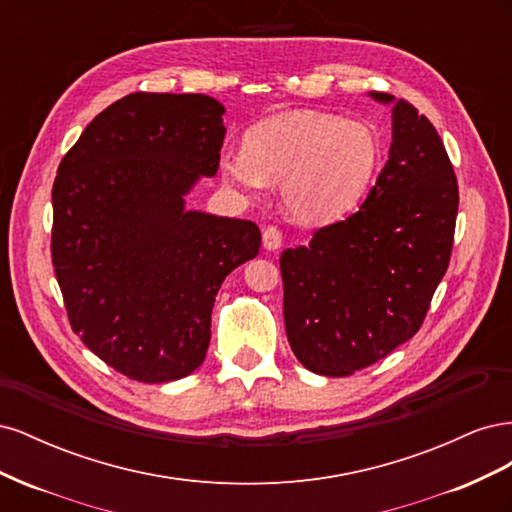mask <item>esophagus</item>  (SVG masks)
Here are the masks:
<instances>
[{
	"label": "esophagus",
	"mask_w": 512,
	"mask_h": 512,
	"mask_svg": "<svg viewBox=\"0 0 512 512\" xmlns=\"http://www.w3.org/2000/svg\"><path fill=\"white\" fill-rule=\"evenodd\" d=\"M262 245H265V250H280L282 245V232L277 226H267L262 230Z\"/></svg>",
	"instance_id": "obj_1"
}]
</instances>
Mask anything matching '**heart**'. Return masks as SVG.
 <instances>
[{"mask_svg":"<svg viewBox=\"0 0 512 512\" xmlns=\"http://www.w3.org/2000/svg\"><path fill=\"white\" fill-rule=\"evenodd\" d=\"M384 158L378 130L361 119L318 111L273 115L245 136V149L224 151L220 173L254 194L280 181L286 213L301 224L339 218L361 203Z\"/></svg>","mask_w":512,"mask_h":512,"instance_id":"b5f03b06","label":"heart"}]
</instances>
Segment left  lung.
Segmentation results:
<instances>
[{
	"label": "left lung",
	"instance_id": "8db88e82",
	"mask_svg": "<svg viewBox=\"0 0 512 512\" xmlns=\"http://www.w3.org/2000/svg\"><path fill=\"white\" fill-rule=\"evenodd\" d=\"M376 185L348 220L282 252L284 322L294 356L329 378L352 376L421 329L453 250L459 190L442 138L406 100Z\"/></svg>",
	"mask_w": 512,
	"mask_h": 512
}]
</instances>
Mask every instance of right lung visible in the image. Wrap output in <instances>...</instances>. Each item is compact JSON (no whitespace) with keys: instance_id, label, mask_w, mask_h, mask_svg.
I'll return each mask as SVG.
<instances>
[{"instance_id":"right-lung-1","label":"right lung","mask_w":512,"mask_h":512,"mask_svg":"<svg viewBox=\"0 0 512 512\" xmlns=\"http://www.w3.org/2000/svg\"><path fill=\"white\" fill-rule=\"evenodd\" d=\"M224 113L203 94H130L57 170L51 252L70 324L138 382L203 365L218 290L260 250L254 222L185 209L200 177L218 173Z\"/></svg>"}]
</instances>
